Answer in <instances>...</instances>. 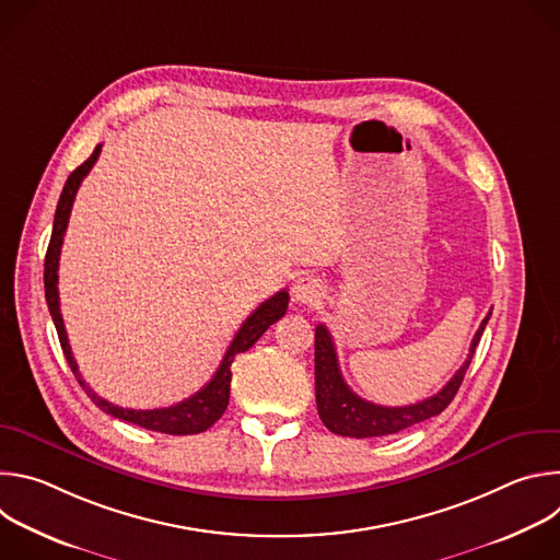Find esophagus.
<instances>
[{"mask_svg": "<svg viewBox=\"0 0 560 560\" xmlns=\"http://www.w3.org/2000/svg\"><path fill=\"white\" fill-rule=\"evenodd\" d=\"M292 296L299 303H314L324 296V283L312 275H301L292 285Z\"/></svg>", "mask_w": 560, "mask_h": 560, "instance_id": "esophagus-1", "label": "esophagus"}]
</instances>
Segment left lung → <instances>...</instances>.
<instances>
[{
  "label": "left lung",
  "instance_id": "obj_1",
  "mask_svg": "<svg viewBox=\"0 0 560 560\" xmlns=\"http://www.w3.org/2000/svg\"><path fill=\"white\" fill-rule=\"evenodd\" d=\"M492 314V312H490ZM490 314L483 318L481 328L476 330L469 354L465 363L458 368V372L445 383L443 389H439L434 396L425 398V401L404 406V408H385L365 401V398L357 396L348 383L341 376L337 350L330 337V330L318 324L314 332V389H316V410L322 417L324 425L341 436H354V439H370V436H387L401 430H408L421 421H428L436 415H441L456 396L463 376L469 368V361L474 357V350L481 341V335L490 322Z\"/></svg>",
  "mask_w": 560,
  "mask_h": 560
}]
</instances>
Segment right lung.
<instances>
[{"label":"right lung","instance_id":"1","mask_svg":"<svg viewBox=\"0 0 560 560\" xmlns=\"http://www.w3.org/2000/svg\"><path fill=\"white\" fill-rule=\"evenodd\" d=\"M102 152V143L93 150V154L86 159V162L74 168L70 173V177L66 179L63 184V190H61V197H59V203H57V210H55V221H52V234H50V244H48V250H46V261H44V290H46V303H48V310H50V316H52V324L57 328V337H59V343H61V350L66 354V361L74 374V378L79 381V385L84 387V392L91 396V401L104 410L106 415L119 419V421H126V423H135L139 428H145V430H152V432H162V434H177V436H184V434H199V432H206L212 423H217L221 419V415L225 412L228 408V401H230V378H232V361L236 354H242L246 350H250L259 339L261 335L275 324L279 322V318L285 314L288 310V292L281 290L277 292L275 296L266 299L248 318L244 322V326L238 328V332L234 335L230 348L225 350L223 354V361L221 365L217 368L214 376L197 392L192 394L190 398H184L182 404L177 406H171V408H159V410H128V408H119L110 401H106V398L97 396L89 385L86 381L82 378V374H79V368H77V361L70 352V343H68V337H66V328H63V318H61V312H59V290H57V268H59V253H61V244H63V234H66V228H68V219H70V210H72V201H74V195L79 190V186H82L84 177L91 173V168L95 166L97 156Z\"/></svg>","mask_w":560,"mask_h":560}]
</instances>
